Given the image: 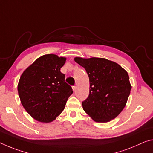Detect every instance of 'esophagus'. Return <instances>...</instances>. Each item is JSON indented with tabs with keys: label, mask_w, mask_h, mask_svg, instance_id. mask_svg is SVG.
<instances>
[{
	"label": "esophagus",
	"mask_w": 153,
	"mask_h": 153,
	"mask_svg": "<svg viewBox=\"0 0 153 153\" xmlns=\"http://www.w3.org/2000/svg\"><path fill=\"white\" fill-rule=\"evenodd\" d=\"M72 88H73V91H74L75 92V91H76V86H72Z\"/></svg>",
	"instance_id": "34e87169"
}]
</instances>
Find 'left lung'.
<instances>
[{
  "label": "left lung",
  "instance_id": "obj_1",
  "mask_svg": "<svg viewBox=\"0 0 153 153\" xmlns=\"http://www.w3.org/2000/svg\"><path fill=\"white\" fill-rule=\"evenodd\" d=\"M74 60L85 69L89 77L88 97L82 103L84 110L96 122L115 118L124 109L131 89L127 72L103 58Z\"/></svg>",
  "mask_w": 153,
  "mask_h": 153
}]
</instances>
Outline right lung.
I'll return each instance as SVG.
<instances>
[{
	"instance_id": "obj_1",
	"label": "right lung",
	"mask_w": 153,
	"mask_h": 153,
	"mask_svg": "<svg viewBox=\"0 0 153 153\" xmlns=\"http://www.w3.org/2000/svg\"><path fill=\"white\" fill-rule=\"evenodd\" d=\"M66 59L45 54L23 72L18 90L21 103L35 120L42 123L54 120L63 111L73 93L71 86L60 72Z\"/></svg>"
}]
</instances>
